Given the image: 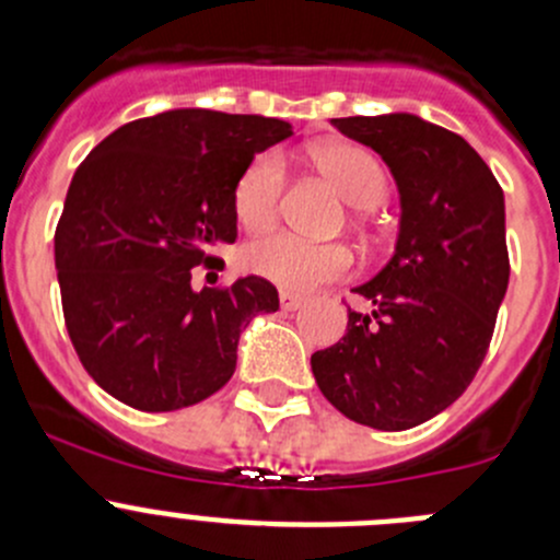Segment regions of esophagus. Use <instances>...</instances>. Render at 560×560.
Listing matches in <instances>:
<instances>
[{
    "label": "esophagus",
    "mask_w": 560,
    "mask_h": 560,
    "mask_svg": "<svg viewBox=\"0 0 560 560\" xmlns=\"http://www.w3.org/2000/svg\"><path fill=\"white\" fill-rule=\"evenodd\" d=\"M279 303H281V308H284V312H295V308L303 306V298L292 295V292H281Z\"/></svg>",
    "instance_id": "34e87169"
}]
</instances>
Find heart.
Masks as SVG:
<instances>
[{
	"instance_id": "1",
	"label": "heart",
	"mask_w": 560,
	"mask_h": 560,
	"mask_svg": "<svg viewBox=\"0 0 560 560\" xmlns=\"http://www.w3.org/2000/svg\"><path fill=\"white\" fill-rule=\"evenodd\" d=\"M312 162L336 184L354 208H376L387 197V173L369 149L354 143H322ZM287 171L276 151L257 154L233 186V213L246 233H265L276 224L284 197ZM352 252L341 244H308L295 235H270L246 246L244 265L281 290L312 292L352 273Z\"/></svg>"
}]
</instances>
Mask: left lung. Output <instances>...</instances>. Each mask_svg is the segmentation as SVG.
I'll use <instances>...</instances> for the list:
<instances>
[{
  "label": "left lung",
  "instance_id": "obj_1",
  "mask_svg": "<svg viewBox=\"0 0 560 560\" xmlns=\"http://www.w3.org/2000/svg\"><path fill=\"white\" fill-rule=\"evenodd\" d=\"M387 162L400 195L395 254L354 287L347 332L312 354L322 395L349 420L406 431L447 409L488 354L510 284L504 191L482 156L411 113L332 118Z\"/></svg>",
  "mask_w": 560,
  "mask_h": 560
}]
</instances>
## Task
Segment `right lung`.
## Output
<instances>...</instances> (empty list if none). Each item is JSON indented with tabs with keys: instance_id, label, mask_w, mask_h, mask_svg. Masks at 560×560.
<instances>
[{
	"instance_id": "add662e5",
	"label": "right lung",
	"mask_w": 560,
	"mask_h": 560,
	"mask_svg": "<svg viewBox=\"0 0 560 560\" xmlns=\"http://www.w3.org/2000/svg\"><path fill=\"white\" fill-rule=\"evenodd\" d=\"M279 118L180 107L107 135L81 162L54 235L70 341L121 404L175 411L230 382L241 330L279 308L259 276L191 287L238 238L233 186L254 154L290 138Z\"/></svg>"
}]
</instances>
